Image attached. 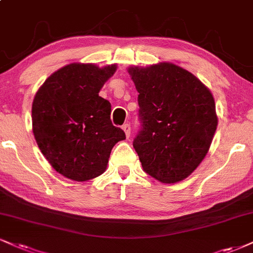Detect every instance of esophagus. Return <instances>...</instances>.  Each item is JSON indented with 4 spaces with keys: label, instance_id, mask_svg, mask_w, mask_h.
<instances>
[{
    "label": "esophagus",
    "instance_id": "esophagus-1",
    "mask_svg": "<svg viewBox=\"0 0 253 253\" xmlns=\"http://www.w3.org/2000/svg\"><path fill=\"white\" fill-rule=\"evenodd\" d=\"M122 129H123L124 132H126V138H129L130 133H131V126H130V124L129 123H126L123 126H122Z\"/></svg>",
    "mask_w": 253,
    "mask_h": 253
}]
</instances>
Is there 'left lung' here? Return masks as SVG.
I'll use <instances>...</instances> for the list:
<instances>
[{
	"instance_id": "8db88e82",
	"label": "left lung",
	"mask_w": 253,
	"mask_h": 253,
	"mask_svg": "<svg viewBox=\"0 0 253 253\" xmlns=\"http://www.w3.org/2000/svg\"><path fill=\"white\" fill-rule=\"evenodd\" d=\"M142 127L133 139L143 170L162 183L180 182L207 156L218 118L212 93L172 63L131 67Z\"/></svg>"
}]
</instances>
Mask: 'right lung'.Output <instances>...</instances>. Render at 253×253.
<instances>
[{"label":"right lung","instance_id":"right-lung-1","mask_svg":"<svg viewBox=\"0 0 253 253\" xmlns=\"http://www.w3.org/2000/svg\"><path fill=\"white\" fill-rule=\"evenodd\" d=\"M116 64L71 63L45 80L34 97L33 132L41 152L67 178L84 182L104 172L111 149L126 139L112 126L111 104L98 96Z\"/></svg>","mask_w":253,"mask_h":253}]
</instances>
